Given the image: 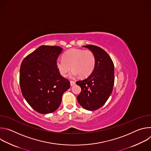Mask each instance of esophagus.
I'll list each match as a JSON object with an SVG mask.
<instances>
[{
  "instance_id": "esophagus-1",
  "label": "esophagus",
  "mask_w": 151,
  "mask_h": 151,
  "mask_svg": "<svg viewBox=\"0 0 151 151\" xmlns=\"http://www.w3.org/2000/svg\"><path fill=\"white\" fill-rule=\"evenodd\" d=\"M70 86H73V85H75V82H74V81H70Z\"/></svg>"
}]
</instances>
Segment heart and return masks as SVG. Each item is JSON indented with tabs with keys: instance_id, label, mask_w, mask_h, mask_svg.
Instances as JSON below:
<instances>
[{
	"instance_id": "obj_1",
	"label": "heart",
	"mask_w": 151,
	"mask_h": 151,
	"mask_svg": "<svg viewBox=\"0 0 151 151\" xmlns=\"http://www.w3.org/2000/svg\"><path fill=\"white\" fill-rule=\"evenodd\" d=\"M96 63V57L92 51L73 48L64 54L63 58H58L55 64L63 77L67 76L72 68L73 70L70 74L71 77L79 76L85 78L93 73Z\"/></svg>"
}]
</instances>
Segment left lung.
Here are the masks:
<instances>
[{
	"instance_id": "obj_1",
	"label": "left lung",
	"mask_w": 151,
	"mask_h": 151,
	"mask_svg": "<svg viewBox=\"0 0 151 151\" xmlns=\"http://www.w3.org/2000/svg\"><path fill=\"white\" fill-rule=\"evenodd\" d=\"M95 55L96 66L85 79L76 82L81 88L77 100L83 109L95 111L104 104L110 97L114 84V65L109 55L101 48L93 45L83 46Z\"/></svg>"
}]
</instances>
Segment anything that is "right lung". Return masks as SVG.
<instances>
[{
    "label": "right lung",
    "mask_w": 151,
    "mask_h": 151,
    "mask_svg": "<svg viewBox=\"0 0 151 151\" xmlns=\"http://www.w3.org/2000/svg\"><path fill=\"white\" fill-rule=\"evenodd\" d=\"M63 50L57 46L42 45L21 63V93L29 105L40 114L55 111L63 93L70 88V82L60 75L55 64Z\"/></svg>",
    "instance_id": "1"
}]
</instances>
